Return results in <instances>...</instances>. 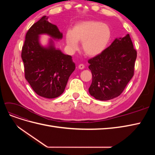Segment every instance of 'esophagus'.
<instances>
[{"label":"esophagus","mask_w":155,"mask_h":155,"mask_svg":"<svg viewBox=\"0 0 155 155\" xmlns=\"http://www.w3.org/2000/svg\"><path fill=\"white\" fill-rule=\"evenodd\" d=\"M84 68H85V66H84V64H79V66H78V68H79V69H81V70H82V69H83Z\"/></svg>","instance_id":"34e87169"}]
</instances>
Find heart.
I'll return each instance as SVG.
<instances>
[{
  "mask_svg": "<svg viewBox=\"0 0 155 155\" xmlns=\"http://www.w3.org/2000/svg\"><path fill=\"white\" fill-rule=\"evenodd\" d=\"M110 27L101 22L87 21L79 22L72 30H68L65 39L70 51L74 52L82 42V49L91 57L101 54L107 47L111 39Z\"/></svg>",
  "mask_w": 155,
  "mask_h": 155,
  "instance_id": "b5f03b06",
  "label": "heart"
}]
</instances>
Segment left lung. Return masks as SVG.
Instances as JSON below:
<instances>
[{"label":"left lung","mask_w":155,"mask_h":155,"mask_svg":"<svg viewBox=\"0 0 155 155\" xmlns=\"http://www.w3.org/2000/svg\"><path fill=\"white\" fill-rule=\"evenodd\" d=\"M137 51L129 34L116 38L103 52L88 61L92 74L88 88L96 100L107 101L119 96L134 75Z\"/></svg>","instance_id":"8db88e82"}]
</instances>
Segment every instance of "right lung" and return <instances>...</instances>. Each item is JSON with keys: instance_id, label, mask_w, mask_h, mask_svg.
I'll return each instance as SVG.
<instances>
[{"instance_id": "right-lung-1", "label": "right lung", "mask_w": 155, "mask_h": 155, "mask_svg": "<svg viewBox=\"0 0 155 155\" xmlns=\"http://www.w3.org/2000/svg\"><path fill=\"white\" fill-rule=\"evenodd\" d=\"M48 18L43 16L27 31L21 58L25 78L33 90L41 97L51 99L63 93L76 65L71 55L55 47L54 40L62 39L63 33ZM41 35L51 37L46 46L40 43Z\"/></svg>"}]
</instances>
